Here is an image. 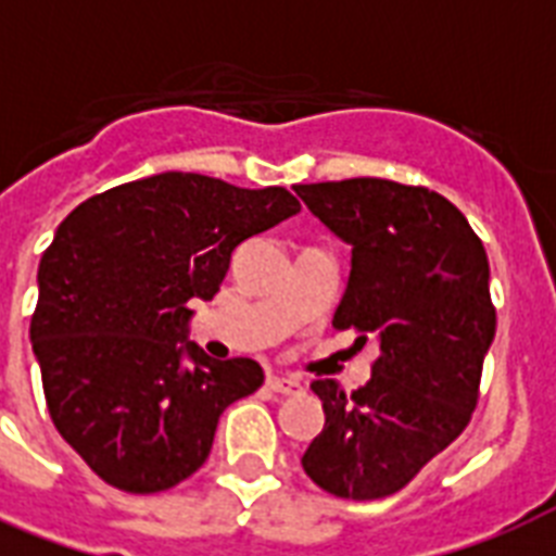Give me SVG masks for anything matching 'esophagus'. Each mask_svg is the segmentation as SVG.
Listing matches in <instances>:
<instances>
[{"label":"esophagus","mask_w":556,"mask_h":556,"mask_svg":"<svg viewBox=\"0 0 556 556\" xmlns=\"http://www.w3.org/2000/svg\"><path fill=\"white\" fill-rule=\"evenodd\" d=\"M268 387L274 389V392L288 395V392H296V389H300V378H291V375H268Z\"/></svg>","instance_id":"34e87169"}]
</instances>
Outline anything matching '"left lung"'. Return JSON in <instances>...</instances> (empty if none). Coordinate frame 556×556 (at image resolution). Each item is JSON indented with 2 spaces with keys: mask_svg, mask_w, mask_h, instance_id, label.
Instances as JSON below:
<instances>
[{
  "mask_svg": "<svg viewBox=\"0 0 556 556\" xmlns=\"http://www.w3.org/2000/svg\"><path fill=\"white\" fill-rule=\"evenodd\" d=\"M294 192L352 248L334 326L357 329L361 343L378 340L366 387L346 395L338 380L312 383L326 424L300 462L323 491L380 500L473 415L496 334L488 253L462 210L427 187L349 178Z\"/></svg>",
  "mask_w": 556,
  "mask_h": 556,
  "instance_id": "8db88e82",
  "label": "left lung"
}]
</instances>
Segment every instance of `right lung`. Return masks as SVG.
Returning a JSON list of instances; mask_svg holds the SVG:
<instances>
[{
  "mask_svg": "<svg viewBox=\"0 0 556 556\" xmlns=\"http://www.w3.org/2000/svg\"><path fill=\"white\" fill-rule=\"evenodd\" d=\"M300 213L286 187L161 173L91 195L37 270L30 346L51 421L112 488L159 493L210 456L218 415L262 387L251 357L190 340V300H213L244 239Z\"/></svg>",
  "mask_w": 556,
  "mask_h": 556,
  "instance_id": "obj_1",
  "label": "right lung"
}]
</instances>
